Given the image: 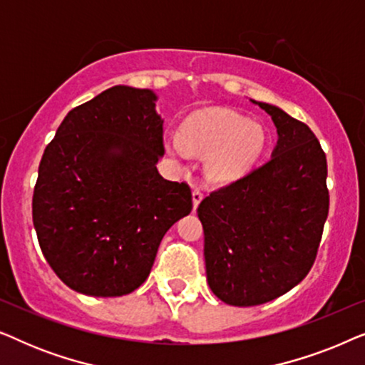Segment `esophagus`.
<instances>
[{
  "label": "esophagus",
  "instance_id": "1",
  "mask_svg": "<svg viewBox=\"0 0 365 365\" xmlns=\"http://www.w3.org/2000/svg\"><path fill=\"white\" fill-rule=\"evenodd\" d=\"M202 197H204V191L201 187H194V191H192V202H194V209H197V206H199V202L202 201Z\"/></svg>",
  "mask_w": 365,
  "mask_h": 365
}]
</instances>
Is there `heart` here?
<instances>
[{
  "label": "heart",
  "mask_w": 365,
  "mask_h": 365,
  "mask_svg": "<svg viewBox=\"0 0 365 365\" xmlns=\"http://www.w3.org/2000/svg\"><path fill=\"white\" fill-rule=\"evenodd\" d=\"M266 148V133L259 123L247 121L229 109L197 113L181 126V143L171 141L174 154L184 151L205 156L204 174L216 182L241 178Z\"/></svg>",
  "instance_id": "heart-1"
}]
</instances>
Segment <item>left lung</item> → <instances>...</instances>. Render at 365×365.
<instances>
[{
	"label": "left lung",
	"mask_w": 365,
	"mask_h": 365,
	"mask_svg": "<svg viewBox=\"0 0 365 365\" xmlns=\"http://www.w3.org/2000/svg\"><path fill=\"white\" fill-rule=\"evenodd\" d=\"M272 158L204 197V257L211 291L237 307L259 306L296 287L317 257L329 214L327 159L316 134L272 104Z\"/></svg>",
	"instance_id": "obj_1"
}]
</instances>
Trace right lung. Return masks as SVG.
Instances as JSON below:
<instances>
[{"instance_id":"1","label":"right lung","mask_w":365,"mask_h":365,"mask_svg":"<svg viewBox=\"0 0 365 365\" xmlns=\"http://www.w3.org/2000/svg\"><path fill=\"white\" fill-rule=\"evenodd\" d=\"M149 89L79 104L44 149L33 192L39 247L73 291L118 297L146 281L164 234L192 211L187 182L158 173L163 119Z\"/></svg>"}]
</instances>
